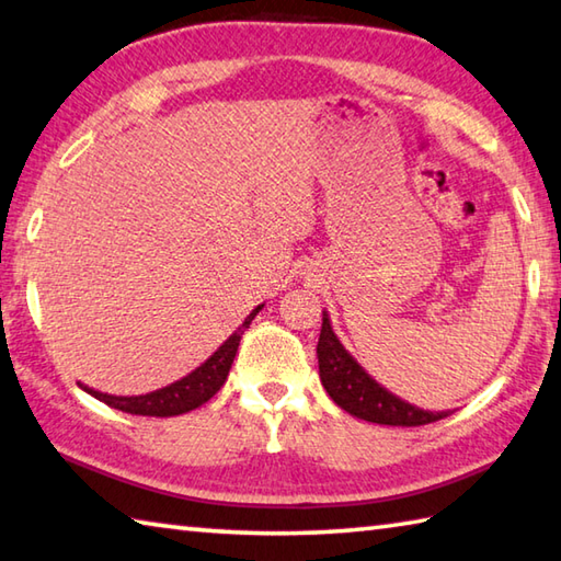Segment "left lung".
<instances>
[{
    "instance_id": "obj_1",
    "label": "left lung",
    "mask_w": 561,
    "mask_h": 561,
    "mask_svg": "<svg viewBox=\"0 0 561 561\" xmlns=\"http://www.w3.org/2000/svg\"><path fill=\"white\" fill-rule=\"evenodd\" d=\"M316 355H319V375L325 392L341 410L358 416V420L387 426H422L451 414L422 410V407L410 404L370 378L363 365L345 351L339 335L333 333L329 311H323Z\"/></svg>"
}]
</instances>
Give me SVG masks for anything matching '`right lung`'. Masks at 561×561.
I'll return each instance as SVG.
<instances>
[{
  "label": "right lung",
  "instance_id": "add662e5",
  "mask_svg": "<svg viewBox=\"0 0 561 561\" xmlns=\"http://www.w3.org/2000/svg\"><path fill=\"white\" fill-rule=\"evenodd\" d=\"M262 307H264V304L254 307L248 319L238 325V331L232 333L228 341H222L220 348L213 353L206 363H201L196 370L186 375V378H181L176 382L161 387V390L147 392V394L122 397V394L100 392V390H93V387L78 382L80 390H85L88 394H93L95 400L115 407V410L127 412V414L176 416V414H186L191 410H196V407L206 404L210 397L220 390L222 382L228 380L230 365H232V360H236V353H238L242 333L250 329L252 319L262 311Z\"/></svg>",
  "mask_w": 561,
  "mask_h": 561
}]
</instances>
